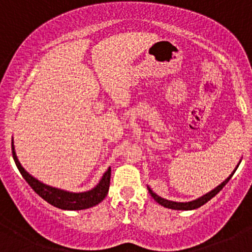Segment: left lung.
<instances>
[{
  "label": "left lung",
  "instance_id": "obj_1",
  "mask_svg": "<svg viewBox=\"0 0 252 252\" xmlns=\"http://www.w3.org/2000/svg\"><path fill=\"white\" fill-rule=\"evenodd\" d=\"M240 161H242V159H240ZM240 161H239V163H240ZM239 163L237 164V167H235V169L233 170V172H232L231 174H229V177L227 178V179L224 180V181H222V183H221L220 185L216 186V188L214 189V190L209 191V192H208V193L203 194V196L199 197V198L193 199V201H190V202H174V201H168V199L162 198V197H159L158 194H156L155 192H154V191L151 190V189L148 186L149 193L151 194V197H153V198L155 199V201L158 202V204L163 205L164 208H168V209H174V210H193V209H197V208L202 207L203 204H205V203H207L208 201H210V199H212L214 196H216V194H218L219 192L222 190L223 186L226 185L227 183H228L229 179H231V178H232V175L234 174V172H235V170H237L238 166H239Z\"/></svg>",
  "mask_w": 252,
  "mask_h": 252
}]
</instances>
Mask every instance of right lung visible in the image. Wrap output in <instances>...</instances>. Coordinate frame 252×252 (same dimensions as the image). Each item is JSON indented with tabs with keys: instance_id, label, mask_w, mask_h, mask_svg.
Here are the masks:
<instances>
[{
	"instance_id": "obj_1",
	"label": "right lung",
	"mask_w": 252,
	"mask_h": 252,
	"mask_svg": "<svg viewBox=\"0 0 252 252\" xmlns=\"http://www.w3.org/2000/svg\"><path fill=\"white\" fill-rule=\"evenodd\" d=\"M12 153L13 158H14L15 164H17L19 172L24 177V179L28 181V184L32 188V190L36 192L38 196L42 197L44 201H47L49 204L54 207L59 208V209L63 210H83L88 209V208L94 207L96 204L101 203L107 196L108 191H109V184H110V175H112V169H107L103 177L101 178L99 183L94 186V189L89 191L84 192H71L62 190V189L53 188V186L47 185V184L42 183L31 174L21 166L19 162L17 154H15L14 144L12 140Z\"/></svg>"
}]
</instances>
